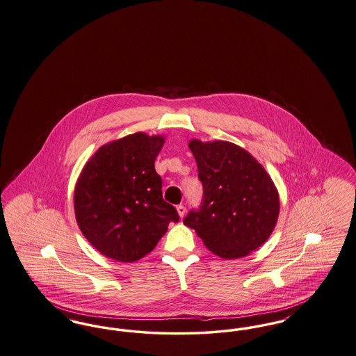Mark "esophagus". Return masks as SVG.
<instances>
[{
  "label": "esophagus",
  "instance_id": "34e87169",
  "mask_svg": "<svg viewBox=\"0 0 356 356\" xmlns=\"http://www.w3.org/2000/svg\"><path fill=\"white\" fill-rule=\"evenodd\" d=\"M177 211H178V214H179V217H185L186 207L184 204H178V206H177Z\"/></svg>",
  "mask_w": 356,
  "mask_h": 356
}]
</instances>
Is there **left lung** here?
<instances>
[{
	"mask_svg": "<svg viewBox=\"0 0 356 356\" xmlns=\"http://www.w3.org/2000/svg\"><path fill=\"white\" fill-rule=\"evenodd\" d=\"M188 147L197 161L203 198L184 223L218 257H246L268 239L277 225L275 186L262 165L232 142L193 139Z\"/></svg>",
	"mask_w": 356,
	"mask_h": 356,
	"instance_id": "1",
	"label": "left lung"
}]
</instances>
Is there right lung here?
I'll use <instances>...</instances> for the list:
<instances>
[{"mask_svg":"<svg viewBox=\"0 0 356 356\" xmlns=\"http://www.w3.org/2000/svg\"><path fill=\"white\" fill-rule=\"evenodd\" d=\"M163 138L136 133L102 146L85 165L74 191L78 226L105 257L134 262L156 246L179 216L163 200L155 158Z\"/></svg>","mask_w":356,"mask_h":356,"instance_id":"1","label":"right lung"}]
</instances>
